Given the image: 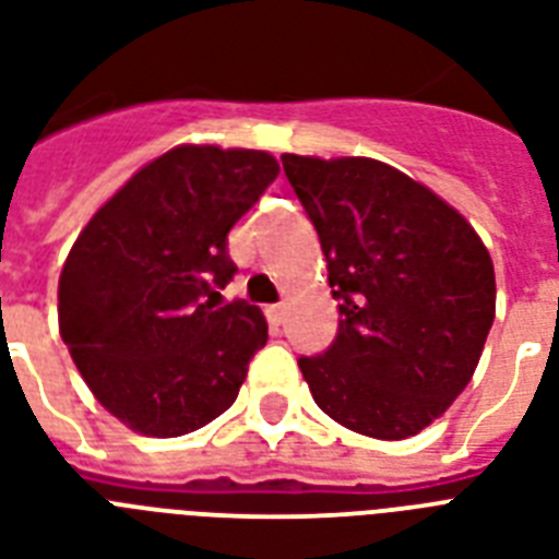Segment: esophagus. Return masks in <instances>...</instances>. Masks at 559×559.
I'll return each instance as SVG.
<instances>
[{
  "instance_id": "esophagus-1",
  "label": "esophagus",
  "mask_w": 559,
  "mask_h": 559,
  "mask_svg": "<svg viewBox=\"0 0 559 559\" xmlns=\"http://www.w3.org/2000/svg\"><path fill=\"white\" fill-rule=\"evenodd\" d=\"M266 319H270L272 326H278L281 321H284V304H272V307H266Z\"/></svg>"
}]
</instances>
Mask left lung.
I'll list each match as a JSON object with an SVG mask.
<instances>
[{
  "label": "left lung",
  "instance_id": "8db88e82",
  "mask_svg": "<svg viewBox=\"0 0 559 559\" xmlns=\"http://www.w3.org/2000/svg\"><path fill=\"white\" fill-rule=\"evenodd\" d=\"M281 163L338 301L333 344L298 358L312 399L365 437H416L479 365L497 307L491 255L456 209L388 163Z\"/></svg>",
  "mask_w": 559,
  "mask_h": 559
}]
</instances>
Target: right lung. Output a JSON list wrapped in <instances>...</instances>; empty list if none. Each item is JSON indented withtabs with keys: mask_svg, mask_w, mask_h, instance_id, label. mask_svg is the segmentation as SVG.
Instances as JSON below:
<instances>
[{
	"mask_svg": "<svg viewBox=\"0 0 559 559\" xmlns=\"http://www.w3.org/2000/svg\"><path fill=\"white\" fill-rule=\"evenodd\" d=\"M278 177L266 152L177 146L91 217L59 275V335L97 402L143 437H183L233 407L266 321L221 304L229 229Z\"/></svg>",
	"mask_w": 559,
	"mask_h": 559,
	"instance_id": "add662e5",
	"label": "right lung"
}]
</instances>
